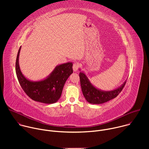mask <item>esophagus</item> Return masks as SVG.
<instances>
[{"mask_svg":"<svg viewBox=\"0 0 149 149\" xmlns=\"http://www.w3.org/2000/svg\"><path fill=\"white\" fill-rule=\"evenodd\" d=\"M79 67H80V63H78V62L74 63V65H73V70H74V71H78Z\"/></svg>","mask_w":149,"mask_h":149,"instance_id":"1","label":"esophagus"}]
</instances>
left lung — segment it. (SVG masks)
Wrapping results in <instances>:
<instances>
[{
	"instance_id": "obj_1",
	"label": "left lung",
	"mask_w": 149,
	"mask_h": 149,
	"mask_svg": "<svg viewBox=\"0 0 149 149\" xmlns=\"http://www.w3.org/2000/svg\"><path fill=\"white\" fill-rule=\"evenodd\" d=\"M79 76L82 91L85 98L88 102L94 104H102L116 98L123 90L126 83L125 81L120 87L116 90L102 91L94 87L84 72H79Z\"/></svg>"
}]
</instances>
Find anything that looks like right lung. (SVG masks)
I'll return each instance as SVG.
<instances>
[{
    "label": "right lung",
    "instance_id": "right-lung-1",
    "mask_svg": "<svg viewBox=\"0 0 149 149\" xmlns=\"http://www.w3.org/2000/svg\"><path fill=\"white\" fill-rule=\"evenodd\" d=\"M19 48L16 60V73L17 79L26 95L32 100L45 104L56 102L61 97L63 86L73 72L72 63L68 62L57 66L45 79L32 82L27 79L20 71L19 65Z\"/></svg>",
    "mask_w": 149,
    "mask_h": 149
}]
</instances>
